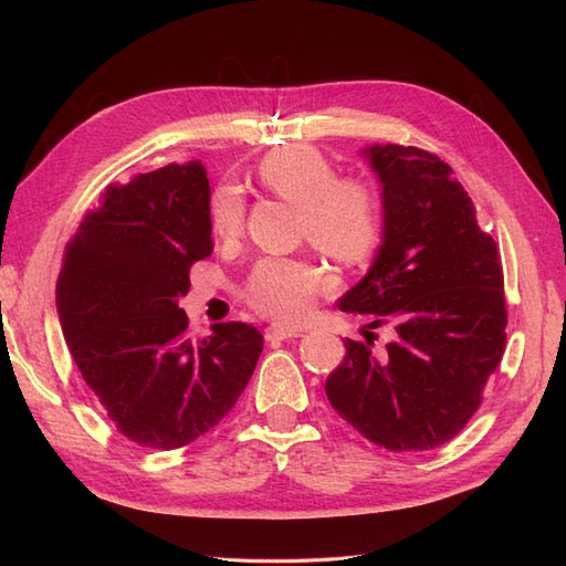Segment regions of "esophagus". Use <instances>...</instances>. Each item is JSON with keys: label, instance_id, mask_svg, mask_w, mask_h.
<instances>
[{"label": "esophagus", "instance_id": "esophagus-1", "mask_svg": "<svg viewBox=\"0 0 566 566\" xmlns=\"http://www.w3.org/2000/svg\"><path fill=\"white\" fill-rule=\"evenodd\" d=\"M302 331L297 328H287V325H269V328L264 331V337L269 342H276V339H287V337H300Z\"/></svg>", "mask_w": 566, "mask_h": 566}]
</instances>
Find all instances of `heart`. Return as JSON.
<instances>
[{"mask_svg": "<svg viewBox=\"0 0 566 566\" xmlns=\"http://www.w3.org/2000/svg\"><path fill=\"white\" fill-rule=\"evenodd\" d=\"M260 181L271 193L302 210V231L323 254L342 264L368 260L380 245V200L366 181L337 179L328 158L312 146H285L260 163ZM243 200L233 186L212 198L210 227L219 241H233L243 229ZM325 276L318 266L290 256H264L250 271L245 302L279 321H300L312 310Z\"/></svg>", "mask_w": 566, "mask_h": 566, "instance_id": "obj_1", "label": "heart"}]
</instances>
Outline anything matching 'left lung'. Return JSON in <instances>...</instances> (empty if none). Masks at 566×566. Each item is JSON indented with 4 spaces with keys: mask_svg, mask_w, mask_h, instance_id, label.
<instances>
[{
    "mask_svg": "<svg viewBox=\"0 0 566 566\" xmlns=\"http://www.w3.org/2000/svg\"><path fill=\"white\" fill-rule=\"evenodd\" d=\"M364 156L382 184V245L339 310L373 314L368 328L391 325L394 339L382 349L368 331L347 339L325 394L378 447L430 451L468 424L503 358L501 252L434 153L378 144Z\"/></svg>",
    "mask_w": 566,
    "mask_h": 566,
    "instance_id": "obj_1",
    "label": "left lung"
}]
</instances>
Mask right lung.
Returning a JSON list of instances; mask_svg holds the SVG:
<instances>
[{
	"label": "right lung",
	"instance_id": "add662e5",
	"mask_svg": "<svg viewBox=\"0 0 566 566\" xmlns=\"http://www.w3.org/2000/svg\"><path fill=\"white\" fill-rule=\"evenodd\" d=\"M210 254V181L198 160L111 184L65 248V345L117 432L139 447L181 449L210 432L262 354L264 337L248 323L188 335L179 300Z\"/></svg>",
	"mask_w": 566,
	"mask_h": 566
}]
</instances>
